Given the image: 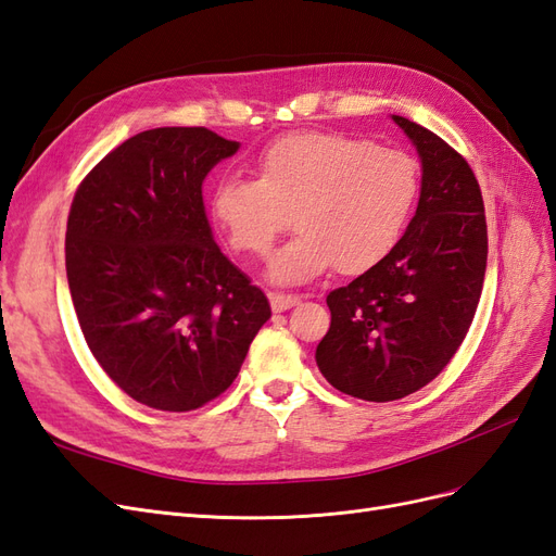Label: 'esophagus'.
I'll return each mask as SVG.
<instances>
[{"label":"esophagus","instance_id":"34e87169","mask_svg":"<svg viewBox=\"0 0 556 556\" xmlns=\"http://www.w3.org/2000/svg\"><path fill=\"white\" fill-rule=\"evenodd\" d=\"M268 299H271V308H274L276 313L288 311V308L296 306L299 301H301V296H296V294H285V292H271V294H268Z\"/></svg>","mask_w":556,"mask_h":556}]
</instances>
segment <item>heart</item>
<instances>
[{
	"label": "heart",
	"mask_w": 556,
	"mask_h": 556,
	"mask_svg": "<svg viewBox=\"0 0 556 556\" xmlns=\"http://www.w3.org/2000/svg\"><path fill=\"white\" fill-rule=\"evenodd\" d=\"M257 178L213 185L211 217L233 252L264 257L294 223L299 231L268 266L278 282H304L339 264L371 271L403 239L413 217L419 164L396 148L343 131H290L262 148Z\"/></svg>",
	"instance_id": "b5f03b06"
}]
</instances>
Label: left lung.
I'll return each instance as SVG.
<instances>
[{"mask_svg":"<svg viewBox=\"0 0 556 556\" xmlns=\"http://www.w3.org/2000/svg\"><path fill=\"white\" fill-rule=\"evenodd\" d=\"M422 160V192L406 233L371 271L327 294L331 325L315 359L336 390L396 401L422 390L473 323L486 268L478 178L439 134L394 115Z\"/></svg>","mask_w":556,"mask_h":556,"instance_id":"1","label":"left lung"}]
</instances>
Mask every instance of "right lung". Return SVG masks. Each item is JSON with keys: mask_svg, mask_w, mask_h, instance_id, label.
Returning <instances> with one entry per match:
<instances>
[{"mask_svg": "<svg viewBox=\"0 0 556 556\" xmlns=\"http://www.w3.org/2000/svg\"><path fill=\"white\" fill-rule=\"evenodd\" d=\"M239 150L206 127L127 139L80 180L66 278L86 343L134 401L188 413L239 376L271 306L213 241L201 182Z\"/></svg>", "mask_w": 556, "mask_h": 556, "instance_id": "right-lung-1", "label": "right lung"}]
</instances>
